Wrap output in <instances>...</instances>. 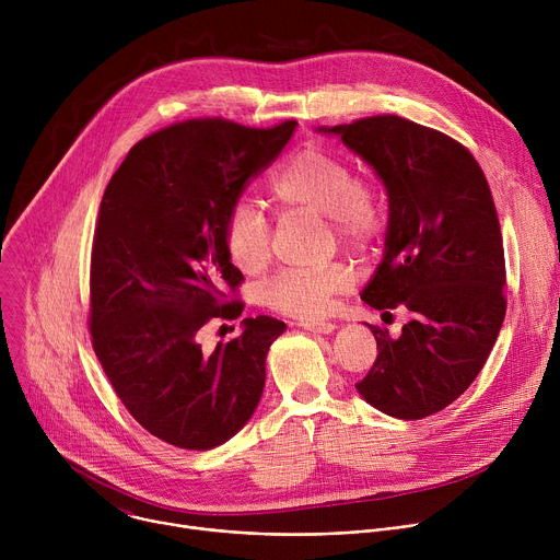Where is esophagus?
I'll list each match as a JSON object with an SVG mask.
<instances>
[{"label":"esophagus","mask_w":560,"mask_h":560,"mask_svg":"<svg viewBox=\"0 0 560 560\" xmlns=\"http://www.w3.org/2000/svg\"><path fill=\"white\" fill-rule=\"evenodd\" d=\"M299 328H303L307 332H314V335H330V332H335V324H328V322H301Z\"/></svg>","instance_id":"1"}]
</instances>
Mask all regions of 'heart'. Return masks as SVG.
Wrapping results in <instances>:
<instances>
[{
	"label": "heart",
	"instance_id": "heart-1",
	"mask_svg": "<svg viewBox=\"0 0 560 560\" xmlns=\"http://www.w3.org/2000/svg\"><path fill=\"white\" fill-rule=\"evenodd\" d=\"M270 195L283 212L328 217L330 230L348 248H368L385 232L387 217L378 188L354 175L341 154L324 148L294 152L272 177ZM223 246L238 270H259L272 248L268 217L250 201L234 203L225 217ZM352 285L354 275L343 264L322 270H283L261 285V301L281 314L314 318L326 314L330 299Z\"/></svg>",
	"mask_w": 560,
	"mask_h": 560
}]
</instances>
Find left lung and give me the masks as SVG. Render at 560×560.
<instances>
[{
  "mask_svg": "<svg viewBox=\"0 0 560 560\" xmlns=\"http://www.w3.org/2000/svg\"><path fill=\"white\" fill-rule=\"evenodd\" d=\"M318 130L341 137L387 192L385 250L361 299L383 314L410 312L396 339L370 326L378 354L357 392L387 417L425 419L471 385L505 318L503 236L488 179L465 145L404 117Z\"/></svg>",
  "mask_w": 560,
  "mask_h": 560,
  "instance_id": "8db88e82",
  "label": "left lung"
}]
</instances>
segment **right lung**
<instances>
[{
  "label": "right lung",
  "instance_id": "1",
  "mask_svg": "<svg viewBox=\"0 0 560 560\" xmlns=\"http://www.w3.org/2000/svg\"><path fill=\"white\" fill-rule=\"evenodd\" d=\"M294 128L182 121L135 143L106 186L91 261L93 348L135 421L175 447L212 450L259 406L285 324L244 318L242 337L212 352L199 332L244 312L225 301L244 281L223 246L225 217Z\"/></svg>",
  "mask_w": 560,
  "mask_h": 560
}]
</instances>
